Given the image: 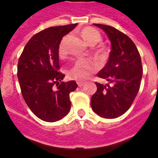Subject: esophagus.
Wrapping results in <instances>:
<instances>
[{
    "mask_svg": "<svg viewBox=\"0 0 158 158\" xmlns=\"http://www.w3.org/2000/svg\"><path fill=\"white\" fill-rule=\"evenodd\" d=\"M84 84H85V82H84V81H77L78 86H82Z\"/></svg>",
    "mask_w": 158,
    "mask_h": 158,
    "instance_id": "esophagus-1",
    "label": "esophagus"
}]
</instances>
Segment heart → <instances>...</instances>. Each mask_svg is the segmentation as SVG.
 <instances>
[{
	"instance_id": "1",
	"label": "heart",
	"mask_w": 158,
	"mask_h": 158,
	"mask_svg": "<svg viewBox=\"0 0 158 158\" xmlns=\"http://www.w3.org/2000/svg\"><path fill=\"white\" fill-rule=\"evenodd\" d=\"M81 35L84 41L89 46H95L102 41L101 33L92 27H85L81 31ZM58 54L61 58L66 57V52L64 46V39L60 42L58 47ZM95 54L100 60H104L107 56V51L104 47L100 46L95 49ZM97 69V64L92 60H81L77 61L68 70L67 75L70 78L77 81H83L88 77L90 74Z\"/></svg>"
}]
</instances>
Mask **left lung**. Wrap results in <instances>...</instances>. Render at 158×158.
I'll return each instance as SVG.
<instances>
[{
	"mask_svg": "<svg viewBox=\"0 0 158 158\" xmlns=\"http://www.w3.org/2000/svg\"><path fill=\"white\" fill-rule=\"evenodd\" d=\"M95 26L102 29L111 41L108 61L97 73L110 84L96 82L97 90L91 106L98 116L112 119L124 114L137 97L142 77V60L136 45L126 34L106 25Z\"/></svg>",
	"mask_w": 158,
	"mask_h": 158,
	"instance_id": "obj_1",
	"label": "left lung"
}]
</instances>
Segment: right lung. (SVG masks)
<instances>
[{"label": "right lung", "instance_id": "right-lung-1", "mask_svg": "<svg viewBox=\"0 0 158 158\" xmlns=\"http://www.w3.org/2000/svg\"><path fill=\"white\" fill-rule=\"evenodd\" d=\"M77 26L52 27L36 33L19 58L17 77L22 97L31 111L45 122H56L71 109L70 93L77 84L75 81H62L65 75L59 72L58 47L64 35Z\"/></svg>", "mask_w": 158, "mask_h": 158}]
</instances>
